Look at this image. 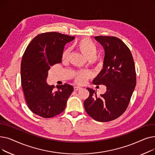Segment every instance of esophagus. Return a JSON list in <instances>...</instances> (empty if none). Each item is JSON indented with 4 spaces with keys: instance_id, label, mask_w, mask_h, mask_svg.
I'll return each mask as SVG.
<instances>
[{
    "instance_id": "34e87169",
    "label": "esophagus",
    "mask_w": 155,
    "mask_h": 155,
    "mask_svg": "<svg viewBox=\"0 0 155 155\" xmlns=\"http://www.w3.org/2000/svg\"><path fill=\"white\" fill-rule=\"evenodd\" d=\"M82 88L80 87H78V86H76V87H74V91H78L79 90H80V89Z\"/></svg>"
}]
</instances>
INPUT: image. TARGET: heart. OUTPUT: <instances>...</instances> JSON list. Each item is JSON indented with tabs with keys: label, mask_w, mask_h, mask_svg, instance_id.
<instances>
[{
	"label": "heart",
	"mask_w": 155,
	"mask_h": 155,
	"mask_svg": "<svg viewBox=\"0 0 155 155\" xmlns=\"http://www.w3.org/2000/svg\"><path fill=\"white\" fill-rule=\"evenodd\" d=\"M74 46L88 60H93L95 58L97 48L95 43L89 38H84L78 40L74 44ZM70 55V50L67 49L62 53V60L67 61ZM91 72L88 70L77 71L73 74V78L77 84H84L86 80L90 78Z\"/></svg>",
	"instance_id": "b5f03b06"
}]
</instances>
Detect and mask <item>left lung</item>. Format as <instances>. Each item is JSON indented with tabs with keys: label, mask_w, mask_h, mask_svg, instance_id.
I'll use <instances>...</instances> for the list:
<instances>
[{
	"label": "left lung",
	"mask_w": 155,
	"mask_h": 155,
	"mask_svg": "<svg viewBox=\"0 0 155 155\" xmlns=\"http://www.w3.org/2000/svg\"><path fill=\"white\" fill-rule=\"evenodd\" d=\"M95 39L104 47L103 69L93 80L95 85H104L107 91L100 97L93 89L84 101L85 110L92 118L108 122L120 117L126 111L136 84L133 56L124 42L114 36H98Z\"/></svg>",
	"instance_id": "1"
}]
</instances>
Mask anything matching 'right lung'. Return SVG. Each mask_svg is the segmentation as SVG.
Masks as SVG:
<instances>
[{"label": "right lung", "instance_id": "1", "mask_svg": "<svg viewBox=\"0 0 155 155\" xmlns=\"http://www.w3.org/2000/svg\"><path fill=\"white\" fill-rule=\"evenodd\" d=\"M74 36L60 32L41 33L32 39L22 56L21 85L29 109L43 118H51L65 109L73 87L67 84L48 85L46 78L51 67L61 63L64 46Z\"/></svg>", "mask_w": 155, "mask_h": 155}]
</instances>
